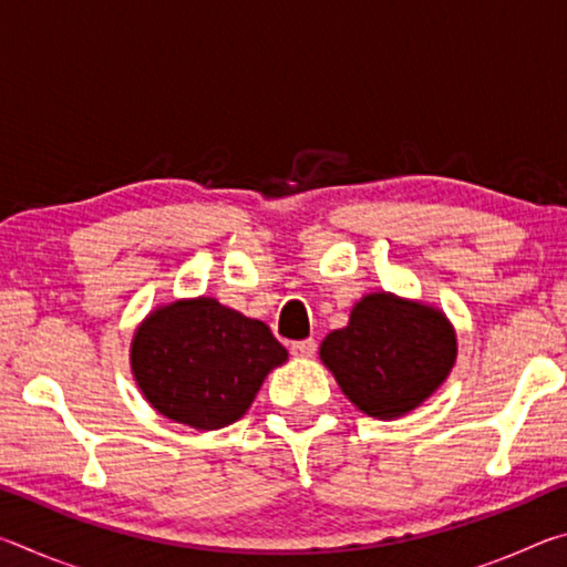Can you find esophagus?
Masks as SVG:
<instances>
[{
	"label": "esophagus",
	"mask_w": 567,
	"mask_h": 567,
	"mask_svg": "<svg viewBox=\"0 0 567 567\" xmlns=\"http://www.w3.org/2000/svg\"><path fill=\"white\" fill-rule=\"evenodd\" d=\"M290 350H292L295 358L307 360V358H312L315 350H318V342H315V340H300V342H292Z\"/></svg>",
	"instance_id": "1"
}]
</instances>
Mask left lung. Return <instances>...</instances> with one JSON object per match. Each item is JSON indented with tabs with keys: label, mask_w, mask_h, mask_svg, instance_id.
I'll return each mask as SVG.
<instances>
[{
	"label": "left lung",
	"mask_w": 567,
	"mask_h": 567,
	"mask_svg": "<svg viewBox=\"0 0 567 567\" xmlns=\"http://www.w3.org/2000/svg\"><path fill=\"white\" fill-rule=\"evenodd\" d=\"M320 360L360 412L398 420L447 380L457 334L435 305L370 292L354 302L348 324L322 340Z\"/></svg>",
	"instance_id": "obj_1"
}]
</instances>
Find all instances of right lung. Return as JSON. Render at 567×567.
<instances>
[{"mask_svg":"<svg viewBox=\"0 0 567 567\" xmlns=\"http://www.w3.org/2000/svg\"><path fill=\"white\" fill-rule=\"evenodd\" d=\"M287 350L262 320L215 297H182L150 310L130 344L132 378L159 415L219 430L252 405Z\"/></svg>","mask_w":567,"mask_h":567,"instance_id":"add662e5","label":"right lung"}]
</instances>
